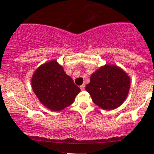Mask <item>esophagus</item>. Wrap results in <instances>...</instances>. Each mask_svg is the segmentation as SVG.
I'll return each instance as SVG.
<instances>
[{"instance_id": "1", "label": "esophagus", "mask_w": 154, "mask_h": 154, "mask_svg": "<svg viewBox=\"0 0 154 154\" xmlns=\"http://www.w3.org/2000/svg\"><path fill=\"white\" fill-rule=\"evenodd\" d=\"M80 89H81V90H84L85 89V87H86V85L83 84V85H81V86H80Z\"/></svg>"}]
</instances>
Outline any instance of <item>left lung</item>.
<instances>
[{
  "label": "left lung",
  "mask_w": 154,
  "mask_h": 154,
  "mask_svg": "<svg viewBox=\"0 0 154 154\" xmlns=\"http://www.w3.org/2000/svg\"><path fill=\"white\" fill-rule=\"evenodd\" d=\"M130 86V77L125 71L117 66L106 65L92 74L86 90L95 104L109 110L122 104Z\"/></svg>",
  "instance_id": "left-lung-1"
}]
</instances>
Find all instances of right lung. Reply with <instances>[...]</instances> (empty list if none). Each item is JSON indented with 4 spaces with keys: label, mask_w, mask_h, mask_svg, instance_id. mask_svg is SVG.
I'll return each instance as SVG.
<instances>
[{
    "label": "right lung",
    "mask_w": 154,
    "mask_h": 154,
    "mask_svg": "<svg viewBox=\"0 0 154 154\" xmlns=\"http://www.w3.org/2000/svg\"><path fill=\"white\" fill-rule=\"evenodd\" d=\"M31 83L40 102L53 111H60L71 105L80 91L55 60L37 68Z\"/></svg>",
    "instance_id": "1"
}]
</instances>
